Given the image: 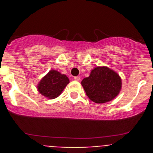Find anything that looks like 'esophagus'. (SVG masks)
<instances>
[{
    "label": "esophagus",
    "mask_w": 153,
    "mask_h": 153,
    "mask_svg": "<svg viewBox=\"0 0 153 153\" xmlns=\"http://www.w3.org/2000/svg\"><path fill=\"white\" fill-rule=\"evenodd\" d=\"M74 79H75L76 81H79V80H80V77H79V76H74Z\"/></svg>",
    "instance_id": "esophagus-1"
}]
</instances>
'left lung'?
<instances>
[{"label": "left lung", "instance_id": "left-lung-1", "mask_svg": "<svg viewBox=\"0 0 153 153\" xmlns=\"http://www.w3.org/2000/svg\"><path fill=\"white\" fill-rule=\"evenodd\" d=\"M87 97L96 103L113 100L120 92L122 80L117 73L106 67L93 69L88 77L82 80Z\"/></svg>", "mask_w": 153, "mask_h": 153}]
</instances>
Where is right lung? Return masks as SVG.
<instances>
[{"label":"right lung","instance_id":"right-lung-1","mask_svg":"<svg viewBox=\"0 0 153 153\" xmlns=\"http://www.w3.org/2000/svg\"><path fill=\"white\" fill-rule=\"evenodd\" d=\"M69 83L70 80L65 74L51 70L40 81L37 90L41 95L52 100L59 97Z\"/></svg>","mask_w":153,"mask_h":153}]
</instances>
